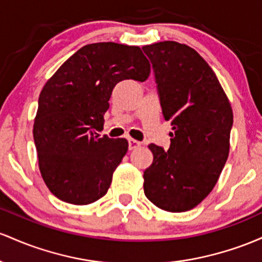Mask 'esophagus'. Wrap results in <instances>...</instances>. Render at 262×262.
Instances as JSON below:
<instances>
[{
  "label": "esophagus",
  "mask_w": 262,
  "mask_h": 262,
  "mask_svg": "<svg viewBox=\"0 0 262 262\" xmlns=\"http://www.w3.org/2000/svg\"><path fill=\"white\" fill-rule=\"evenodd\" d=\"M140 146H141L140 141H136L134 139H128V149H135Z\"/></svg>",
  "instance_id": "esophagus-1"
}]
</instances>
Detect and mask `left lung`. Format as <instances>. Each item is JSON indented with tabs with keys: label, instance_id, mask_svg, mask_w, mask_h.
<instances>
[{
	"label": "left lung",
	"instance_id": "8db88e82",
	"mask_svg": "<svg viewBox=\"0 0 262 262\" xmlns=\"http://www.w3.org/2000/svg\"><path fill=\"white\" fill-rule=\"evenodd\" d=\"M142 49L173 130L167 151L148 146L154 162L143 173V190L161 209L190 210L209 194L224 168L233 110L216 75L194 49L172 40Z\"/></svg>",
	"mask_w": 262,
	"mask_h": 262
}]
</instances>
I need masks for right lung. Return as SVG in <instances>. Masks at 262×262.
<instances>
[{"mask_svg":"<svg viewBox=\"0 0 262 262\" xmlns=\"http://www.w3.org/2000/svg\"><path fill=\"white\" fill-rule=\"evenodd\" d=\"M148 75L139 47L106 42L84 46L47 81L33 137L43 181L58 199L86 205L106 194L128 142L99 137L96 130L104 126L115 85Z\"/></svg>","mask_w":262,"mask_h":262,"instance_id":"add662e5","label":"right lung"}]
</instances>
